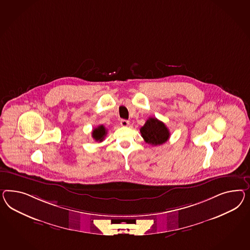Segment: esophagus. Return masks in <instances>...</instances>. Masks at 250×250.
Instances as JSON below:
<instances>
[{
    "label": "esophagus",
    "mask_w": 250,
    "mask_h": 250,
    "mask_svg": "<svg viewBox=\"0 0 250 250\" xmlns=\"http://www.w3.org/2000/svg\"><path fill=\"white\" fill-rule=\"evenodd\" d=\"M120 125L122 126H127L129 125V121L128 120H125V119H122L120 121Z\"/></svg>",
    "instance_id": "obj_1"
}]
</instances>
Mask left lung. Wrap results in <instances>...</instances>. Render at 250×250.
<instances>
[{"label": "left lung", "instance_id": "1", "mask_svg": "<svg viewBox=\"0 0 250 250\" xmlns=\"http://www.w3.org/2000/svg\"><path fill=\"white\" fill-rule=\"evenodd\" d=\"M145 142L152 146H159L168 140L170 133L166 125L156 118L150 117L140 128Z\"/></svg>", "mask_w": 250, "mask_h": 250}]
</instances>
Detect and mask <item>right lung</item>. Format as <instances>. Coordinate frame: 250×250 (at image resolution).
<instances>
[{
    "label": "right lung",
    "instance_id": "right-lung-1",
    "mask_svg": "<svg viewBox=\"0 0 250 250\" xmlns=\"http://www.w3.org/2000/svg\"><path fill=\"white\" fill-rule=\"evenodd\" d=\"M106 134H107V130H106V128H105L103 125H101L97 126L96 128L93 130L92 136H93V138L95 139V141L102 142V141L104 140V136L106 135Z\"/></svg>",
    "mask_w": 250,
    "mask_h": 250
}]
</instances>
